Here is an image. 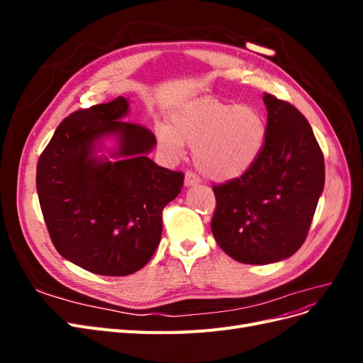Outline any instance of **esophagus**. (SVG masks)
Listing matches in <instances>:
<instances>
[{"instance_id": "obj_1", "label": "esophagus", "mask_w": 363, "mask_h": 363, "mask_svg": "<svg viewBox=\"0 0 363 363\" xmlns=\"http://www.w3.org/2000/svg\"><path fill=\"white\" fill-rule=\"evenodd\" d=\"M196 183H200V179L196 177L194 172L188 171L184 174V186H186V188H191V186H195Z\"/></svg>"}]
</instances>
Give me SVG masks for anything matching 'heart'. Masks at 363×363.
Listing matches in <instances>:
<instances>
[{
    "mask_svg": "<svg viewBox=\"0 0 363 363\" xmlns=\"http://www.w3.org/2000/svg\"><path fill=\"white\" fill-rule=\"evenodd\" d=\"M156 138L169 160L182 159L186 144L194 145L195 163L206 177L228 182L255 167L267 124L256 107L207 96L175 108L169 125L157 124Z\"/></svg>",
    "mask_w": 363,
    "mask_h": 363,
    "instance_id": "b5f03b06",
    "label": "heart"
}]
</instances>
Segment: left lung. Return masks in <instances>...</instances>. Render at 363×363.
Segmentation results:
<instances>
[{
  "label": "left lung",
  "mask_w": 363,
  "mask_h": 363,
  "mask_svg": "<svg viewBox=\"0 0 363 363\" xmlns=\"http://www.w3.org/2000/svg\"><path fill=\"white\" fill-rule=\"evenodd\" d=\"M265 145L240 179L213 186L212 233L225 255L248 265L291 257L309 232L324 189V157L311 124L286 101L263 94Z\"/></svg>",
  "instance_id": "left-lung-1"
}]
</instances>
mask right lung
Listing matches in <instances>:
<instances>
[{"label": "right lung", "instance_id": "1", "mask_svg": "<svg viewBox=\"0 0 363 363\" xmlns=\"http://www.w3.org/2000/svg\"><path fill=\"white\" fill-rule=\"evenodd\" d=\"M124 96L63 119L42 152L36 188L56 250L98 276L144 268L160 242L162 211L182 192L183 172L148 155L156 138L125 123Z\"/></svg>", "mask_w": 363, "mask_h": 363}]
</instances>
